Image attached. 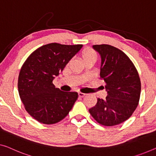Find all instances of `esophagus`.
<instances>
[{"instance_id": "obj_1", "label": "esophagus", "mask_w": 156, "mask_h": 156, "mask_svg": "<svg viewBox=\"0 0 156 156\" xmlns=\"http://www.w3.org/2000/svg\"><path fill=\"white\" fill-rule=\"evenodd\" d=\"M85 95V93H83V92H78V96L80 97H83Z\"/></svg>"}]
</instances>
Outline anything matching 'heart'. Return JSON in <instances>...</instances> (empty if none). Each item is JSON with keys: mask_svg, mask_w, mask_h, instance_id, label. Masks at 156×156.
<instances>
[{"mask_svg": "<svg viewBox=\"0 0 156 156\" xmlns=\"http://www.w3.org/2000/svg\"><path fill=\"white\" fill-rule=\"evenodd\" d=\"M80 56L84 63L88 61L96 62L97 58H98V55H97L96 51L90 48L84 49L81 52Z\"/></svg>", "mask_w": 156, "mask_h": 156, "instance_id": "b5f03b06", "label": "heart"}]
</instances>
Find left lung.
Here are the masks:
<instances>
[{
	"mask_svg": "<svg viewBox=\"0 0 156 156\" xmlns=\"http://www.w3.org/2000/svg\"><path fill=\"white\" fill-rule=\"evenodd\" d=\"M101 63L100 78L106 83L108 95L97 99L96 105L89 109L96 121L104 126H113L128 119L137 107L141 81L137 70L129 58L113 46L94 45Z\"/></svg>",
	"mask_w": 156,
	"mask_h": 156,
	"instance_id": "obj_1",
	"label": "left lung"
}]
</instances>
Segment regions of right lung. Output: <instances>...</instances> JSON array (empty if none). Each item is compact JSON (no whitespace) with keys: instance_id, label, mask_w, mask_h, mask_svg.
Returning a JSON list of instances; mask_svg holds the SVG:
<instances>
[{"instance_id":"add662e5","label":"right lung","mask_w":156,"mask_h":156,"mask_svg":"<svg viewBox=\"0 0 156 156\" xmlns=\"http://www.w3.org/2000/svg\"><path fill=\"white\" fill-rule=\"evenodd\" d=\"M82 47L47 44L32 52L22 65L18 78L19 94L28 113L37 121L55 124L71 110L78 93L62 91L52 81Z\"/></svg>"}]
</instances>
